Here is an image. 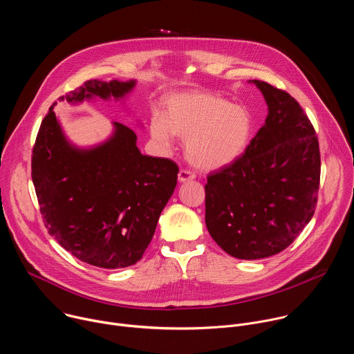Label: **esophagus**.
<instances>
[{
	"instance_id": "1",
	"label": "esophagus",
	"mask_w": 354,
	"mask_h": 354,
	"mask_svg": "<svg viewBox=\"0 0 354 354\" xmlns=\"http://www.w3.org/2000/svg\"><path fill=\"white\" fill-rule=\"evenodd\" d=\"M196 178V175L189 171V169H180L179 174H178V179L179 182H187V180H193Z\"/></svg>"
}]
</instances>
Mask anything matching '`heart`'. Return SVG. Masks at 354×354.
I'll list each match as a JSON object with an SVG mask.
<instances>
[{"label":"heart","instance_id":"1","mask_svg":"<svg viewBox=\"0 0 354 354\" xmlns=\"http://www.w3.org/2000/svg\"><path fill=\"white\" fill-rule=\"evenodd\" d=\"M151 136L169 147L174 134L186 138V156L200 169H218L238 160L252 131L249 112L213 93L187 92L168 99L165 116L149 122Z\"/></svg>","mask_w":354,"mask_h":354}]
</instances>
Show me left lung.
<instances>
[{
  "mask_svg": "<svg viewBox=\"0 0 354 354\" xmlns=\"http://www.w3.org/2000/svg\"><path fill=\"white\" fill-rule=\"evenodd\" d=\"M269 115L245 153L207 176L206 225L238 259L279 254L315 213L321 154L315 129L297 100L265 81Z\"/></svg>",
  "mask_w": 354,
  "mask_h": 354,
  "instance_id": "1",
  "label": "left lung"
}]
</instances>
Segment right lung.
<instances>
[{
  "mask_svg": "<svg viewBox=\"0 0 354 354\" xmlns=\"http://www.w3.org/2000/svg\"><path fill=\"white\" fill-rule=\"evenodd\" d=\"M133 86L134 81L89 80L66 97H122ZM115 127L105 144L77 149L50 108L32 151V180L48 234L77 259L105 269L142 258L179 172L169 158L142 156L130 127L119 122Z\"/></svg>",
  "mask_w": 354,
  "mask_h": 354,
  "instance_id": "right-lung-1",
  "label": "right lung"
}]
</instances>
